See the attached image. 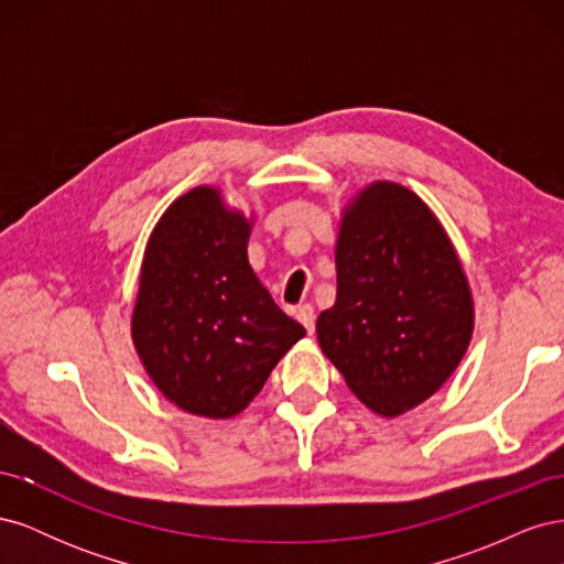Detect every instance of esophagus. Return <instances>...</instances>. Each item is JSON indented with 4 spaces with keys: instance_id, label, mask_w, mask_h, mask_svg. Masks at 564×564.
Here are the masks:
<instances>
[{
    "instance_id": "1",
    "label": "esophagus",
    "mask_w": 564,
    "mask_h": 564,
    "mask_svg": "<svg viewBox=\"0 0 564 564\" xmlns=\"http://www.w3.org/2000/svg\"><path fill=\"white\" fill-rule=\"evenodd\" d=\"M296 317H299V322L303 324L305 329H308V334H313L315 332V308L311 303H305V305H299V311H296Z\"/></svg>"
}]
</instances>
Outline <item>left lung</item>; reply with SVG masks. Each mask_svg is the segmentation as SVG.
I'll list each match as a JSON object with an SVG mask.
<instances>
[{"instance_id":"1","label":"left lung","mask_w":564,"mask_h":564,"mask_svg":"<svg viewBox=\"0 0 564 564\" xmlns=\"http://www.w3.org/2000/svg\"><path fill=\"white\" fill-rule=\"evenodd\" d=\"M336 301L317 344L352 395L383 419L449 381L475 329V301L435 212L395 181L357 191L338 218Z\"/></svg>"}]
</instances>
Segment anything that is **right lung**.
<instances>
[{
  "instance_id": "obj_1",
  "label": "right lung",
  "mask_w": 564,
  "mask_h": 564,
  "mask_svg": "<svg viewBox=\"0 0 564 564\" xmlns=\"http://www.w3.org/2000/svg\"><path fill=\"white\" fill-rule=\"evenodd\" d=\"M253 220L220 187L197 185L169 204L145 242L131 340L150 381L193 416L245 412L305 336L249 263Z\"/></svg>"
}]
</instances>
